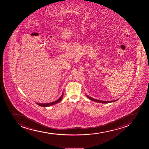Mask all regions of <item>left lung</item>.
<instances>
[{"instance_id":"obj_1","label":"left lung","mask_w":149,"mask_h":149,"mask_svg":"<svg viewBox=\"0 0 149 149\" xmlns=\"http://www.w3.org/2000/svg\"><path fill=\"white\" fill-rule=\"evenodd\" d=\"M87 97L88 98H89L90 99H91V100L94 101L95 102H98V103H111V102H114L118 100V99L117 100H113V101H102L100 100H97V99H94L93 98L91 97H90V96H88V95H86Z\"/></svg>"}]
</instances>
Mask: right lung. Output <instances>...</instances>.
I'll return each mask as SVG.
<instances>
[{
	"instance_id": "add662e5",
	"label": "right lung",
	"mask_w": 149,
	"mask_h": 149,
	"mask_svg": "<svg viewBox=\"0 0 149 149\" xmlns=\"http://www.w3.org/2000/svg\"><path fill=\"white\" fill-rule=\"evenodd\" d=\"M63 95H64V93H63L62 95H61V97H60L58 99V100H57L55 101H54V102H51V103H37L38 105H39L40 106L44 107H46L54 105V104H55L58 103H59V102H60L61 100H62V99Z\"/></svg>"
}]
</instances>
